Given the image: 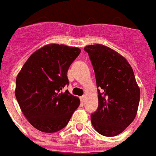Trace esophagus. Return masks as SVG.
Instances as JSON below:
<instances>
[{
	"label": "esophagus",
	"instance_id": "1",
	"mask_svg": "<svg viewBox=\"0 0 156 156\" xmlns=\"http://www.w3.org/2000/svg\"><path fill=\"white\" fill-rule=\"evenodd\" d=\"M85 98H86V96L85 95L82 96L81 98H80V100H81L82 102H84V101H85Z\"/></svg>",
	"mask_w": 156,
	"mask_h": 156
}]
</instances>
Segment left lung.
<instances>
[{
    "instance_id": "obj_1",
    "label": "left lung",
    "mask_w": 156,
    "mask_h": 156,
    "mask_svg": "<svg viewBox=\"0 0 156 156\" xmlns=\"http://www.w3.org/2000/svg\"><path fill=\"white\" fill-rule=\"evenodd\" d=\"M84 50L93 64L98 93L92 124L102 136H115L136 116L140 92L133 70L125 58L107 46L88 45Z\"/></svg>"
}]
</instances>
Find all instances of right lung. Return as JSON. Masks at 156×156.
<instances>
[{
  "label": "right lung",
  "instance_id": "right-lung-1",
  "mask_svg": "<svg viewBox=\"0 0 156 156\" xmlns=\"http://www.w3.org/2000/svg\"><path fill=\"white\" fill-rule=\"evenodd\" d=\"M76 47L48 44L30 55L16 78V98L26 119L46 133L60 131L80 104L63 87L71 63L80 54Z\"/></svg>",
  "mask_w": 156,
  "mask_h": 156
}]
</instances>
